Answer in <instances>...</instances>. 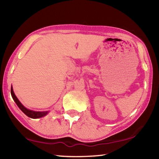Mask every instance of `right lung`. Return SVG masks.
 I'll use <instances>...</instances> for the list:
<instances>
[{
    "instance_id": "1",
    "label": "right lung",
    "mask_w": 159,
    "mask_h": 159,
    "mask_svg": "<svg viewBox=\"0 0 159 159\" xmlns=\"http://www.w3.org/2000/svg\"><path fill=\"white\" fill-rule=\"evenodd\" d=\"M11 94L12 98H13L14 101H15L16 103L18 105V107L20 109V110L23 111V112L27 115L28 117L32 118V119H38V118H40L45 116V115L48 114V111H32L28 110V109L25 107L23 105L20 103V102L18 101L16 96L14 94V92L13 91V88H12V86L11 87Z\"/></svg>"
}]
</instances>
